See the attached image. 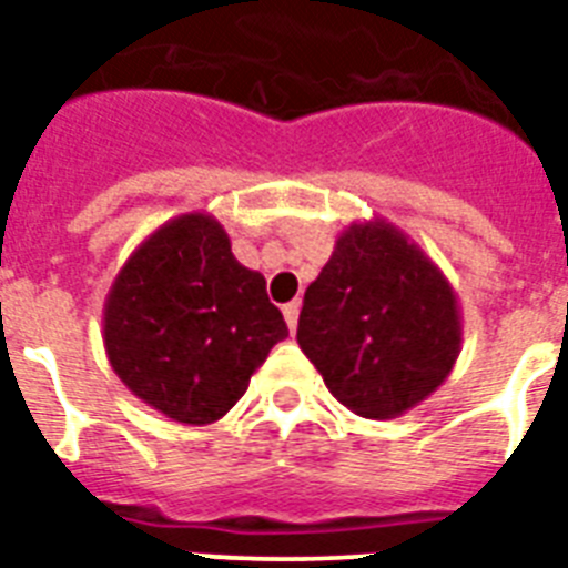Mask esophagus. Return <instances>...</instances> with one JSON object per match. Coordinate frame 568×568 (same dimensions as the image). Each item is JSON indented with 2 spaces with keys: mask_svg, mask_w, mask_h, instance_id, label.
Listing matches in <instances>:
<instances>
[{
  "mask_svg": "<svg viewBox=\"0 0 568 568\" xmlns=\"http://www.w3.org/2000/svg\"><path fill=\"white\" fill-rule=\"evenodd\" d=\"M283 318H285V324H288V329H297V318H301V303H285L283 306Z\"/></svg>",
  "mask_w": 568,
  "mask_h": 568,
  "instance_id": "esophagus-1",
  "label": "esophagus"
}]
</instances>
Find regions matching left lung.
Instances as JSON below:
<instances>
[{"label":"left lung","instance_id":"8db88e82","mask_svg":"<svg viewBox=\"0 0 568 568\" xmlns=\"http://www.w3.org/2000/svg\"><path fill=\"white\" fill-rule=\"evenodd\" d=\"M297 345L338 404L363 418H395L454 372L457 292L395 223H351L303 294Z\"/></svg>","mask_w":568,"mask_h":568}]
</instances>
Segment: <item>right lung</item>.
Masks as SVG:
<instances>
[{
	"label": "right lung",
	"instance_id": "add662e5",
	"mask_svg": "<svg viewBox=\"0 0 568 568\" xmlns=\"http://www.w3.org/2000/svg\"><path fill=\"white\" fill-rule=\"evenodd\" d=\"M288 336L265 276L232 256L212 214L162 223L120 267L102 310L105 354L123 386L180 424H212Z\"/></svg>",
	"mask_w": 568,
	"mask_h": 568
}]
</instances>
